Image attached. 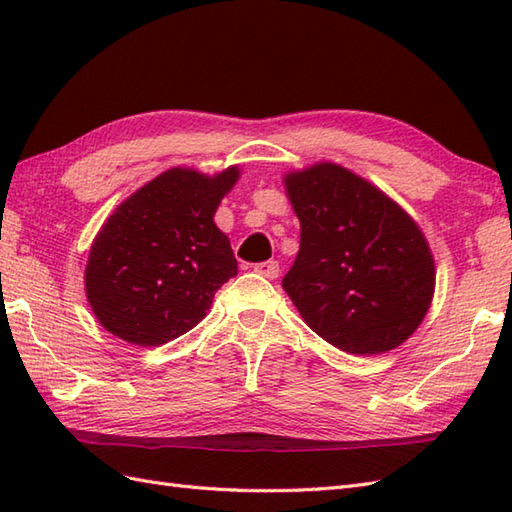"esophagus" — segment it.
Masks as SVG:
<instances>
[{
  "label": "esophagus",
  "mask_w": 512,
  "mask_h": 512,
  "mask_svg": "<svg viewBox=\"0 0 512 512\" xmlns=\"http://www.w3.org/2000/svg\"><path fill=\"white\" fill-rule=\"evenodd\" d=\"M255 272L266 279H277L279 277V264L277 261H264V264H257Z\"/></svg>",
  "instance_id": "esophagus-1"
}]
</instances>
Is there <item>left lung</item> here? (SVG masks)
I'll list each match as a JSON object with an SVG mask.
<instances>
[{
	"instance_id": "obj_1",
	"label": "left lung",
	"mask_w": 512,
	"mask_h": 512,
	"mask_svg": "<svg viewBox=\"0 0 512 512\" xmlns=\"http://www.w3.org/2000/svg\"><path fill=\"white\" fill-rule=\"evenodd\" d=\"M283 185L301 222L283 290L307 327L353 355L397 349L423 323L436 288L419 224L338 163L288 172Z\"/></svg>"
}]
</instances>
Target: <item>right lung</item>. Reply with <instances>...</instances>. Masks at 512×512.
<instances>
[{
    "label": "right lung",
    "mask_w": 512,
    "mask_h": 512,
    "mask_svg": "<svg viewBox=\"0 0 512 512\" xmlns=\"http://www.w3.org/2000/svg\"><path fill=\"white\" fill-rule=\"evenodd\" d=\"M240 168H172L117 205L91 244L85 290L109 334L159 347L194 329L237 275L229 237L213 216Z\"/></svg>",
    "instance_id": "obj_1"
}]
</instances>
